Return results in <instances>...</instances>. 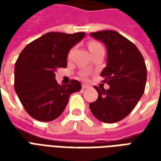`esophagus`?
<instances>
[{
  "label": "esophagus",
  "mask_w": 161,
  "mask_h": 161,
  "mask_svg": "<svg viewBox=\"0 0 161 161\" xmlns=\"http://www.w3.org/2000/svg\"><path fill=\"white\" fill-rule=\"evenodd\" d=\"M87 88H89V85H87V84H82V89H87Z\"/></svg>",
  "instance_id": "esophagus-1"
}]
</instances>
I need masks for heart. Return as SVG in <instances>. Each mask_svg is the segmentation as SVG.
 <instances>
[{
    "label": "heart",
    "instance_id": "heart-1",
    "mask_svg": "<svg viewBox=\"0 0 161 161\" xmlns=\"http://www.w3.org/2000/svg\"><path fill=\"white\" fill-rule=\"evenodd\" d=\"M88 46H89V49H90L91 53H95V52L97 51V50L103 49V48L101 44L99 42H97V41H91V42L88 44ZM72 52H73V49H71L70 52H69V57L71 55ZM81 77L85 78V77H87V73H86V72H83V73L81 74Z\"/></svg>",
    "mask_w": 161,
    "mask_h": 161
}]
</instances>
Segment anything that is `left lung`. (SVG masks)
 <instances>
[{
  "label": "left lung",
  "mask_w": 161,
  "mask_h": 161,
  "mask_svg": "<svg viewBox=\"0 0 161 161\" xmlns=\"http://www.w3.org/2000/svg\"><path fill=\"white\" fill-rule=\"evenodd\" d=\"M107 48V66L101 76L109 85L99 89L97 101L90 103L91 113L99 121L114 123L125 118L135 108L144 93L147 67L135 44L115 31L91 33Z\"/></svg>",
  "instance_id": "left-lung-1"
}]
</instances>
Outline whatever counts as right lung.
<instances>
[{"label": "right lung", "mask_w": 161, "mask_h": 161, "mask_svg": "<svg viewBox=\"0 0 161 161\" xmlns=\"http://www.w3.org/2000/svg\"><path fill=\"white\" fill-rule=\"evenodd\" d=\"M84 36V33H47L20 53L14 66V90L33 118L40 121L55 120L64 110L70 95L81 90L77 80L69 84H58L55 71L67 66L70 50Z\"/></svg>", "instance_id": "obj_1"}]
</instances>
